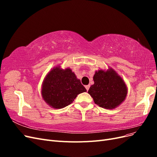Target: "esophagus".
<instances>
[{
    "instance_id": "34e87169",
    "label": "esophagus",
    "mask_w": 157,
    "mask_h": 157,
    "mask_svg": "<svg viewBox=\"0 0 157 157\" xmlns=\"http://www.w3.org/2000/svg\"><path fill=\"white\" fill-rule=\"evenodd\" d=\"M85 88H86L87 91H88V90L90 88V85H86V86H85Z\"/></svg>"
}]
</instances>
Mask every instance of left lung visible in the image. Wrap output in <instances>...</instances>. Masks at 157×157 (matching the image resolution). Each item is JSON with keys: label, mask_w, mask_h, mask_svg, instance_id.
<instances>
[{"label": "left lung", "mask_w": 157, "mask_h": 157, "mask_svg": "<svg viewBox=\"0 0 157 157\" xmlns=\"http://www.w3.org/2000/svg\"><path fill=\"white\" fill-rule=\"evenodd\" d=\"M94 84L88 93L98 105L106 109H113L125 100L128 88L124 80L112 68L99 69L93 77Z\"/></svg>", "instance_id": "1"}]
</instances>
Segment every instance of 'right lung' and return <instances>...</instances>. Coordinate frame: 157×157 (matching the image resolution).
I'll return each instance as SVG.
<instances>
[{
	"label": "right lung",
	"mask_w": 157,
	"mask_h": 157,
	"mask_svg": "<svg viewBox=\"0 0 157 157\" xmlns=\"http://www.w3.org/2000/svg\"><path fill=\"white\" fill-rule=\"evenodd\" d=\"M86 90L70 68L56 66L46 74L42 84L43 100L54 109H62L70 105L77 95Z\"/></svg>",
	"instance_id": "add662e5"
}]
</instances>
